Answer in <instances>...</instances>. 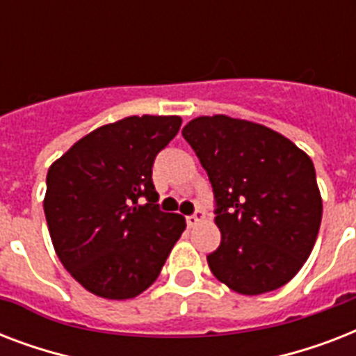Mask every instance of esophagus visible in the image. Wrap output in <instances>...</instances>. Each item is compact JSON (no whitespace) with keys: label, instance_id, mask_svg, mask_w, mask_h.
Returning a JSON list of instances; mask_svg holds the SVG:
<instances>
[{"label":"esophagus","instance_id":"34e87169","mask_svg":"<svg viewBox=\"0 0 356 356\" xmlns=\"http://www.w3.org/2000/svg\"><path fill=\"white\" fill-rule=\"evenodd\" d=\"M205 220V212L201 211V209H197V211L194 212V214H190V216H186V223H188L190 227H194V225H197L200 222H203Z\"/></svg>","mask_w":356,"mask_h":356}]
</instances>
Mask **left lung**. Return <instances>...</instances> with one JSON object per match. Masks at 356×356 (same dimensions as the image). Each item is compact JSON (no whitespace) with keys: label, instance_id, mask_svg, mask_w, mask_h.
I'll return each mask as SVG.
<instances>
[{"label":"left lung","instance_id":"obj_1","mask_svg":"<svg viewBox=\"0 0 356 356\" xmlns=\"http://www.w3.org/2000/svg\"><path fill=\"white\" fill-rule=\"evenodd\" d=\"M214 192L220 248L207 257L218 281L243 296L286 284L314 248L321 195L309 155L259 123L218 114L183 129Z\"/></svg>","mask_w":356,"mask_h":356}]
</instances>
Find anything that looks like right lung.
Instances as JSON below:
<instances>
[{
	"mask_svg": "<svg viewBox=\"0 0 356 356\" xmlns=\"http://www.w3.org/2000/svg\"><path fill=\"white\" fill-rule=\"evenodd\" d=\"M181 122L145 114L108 123L49 168L44 212L53 248L88 292L136 298L156 281L186 227L181 214L159 209L151 179L155 156Z\"/></svg>",
	"mask_w": 356,
	"mask_h": 356,
	"instance_id": "obj_1",
	"label": "right lung"
}]
</instances>
